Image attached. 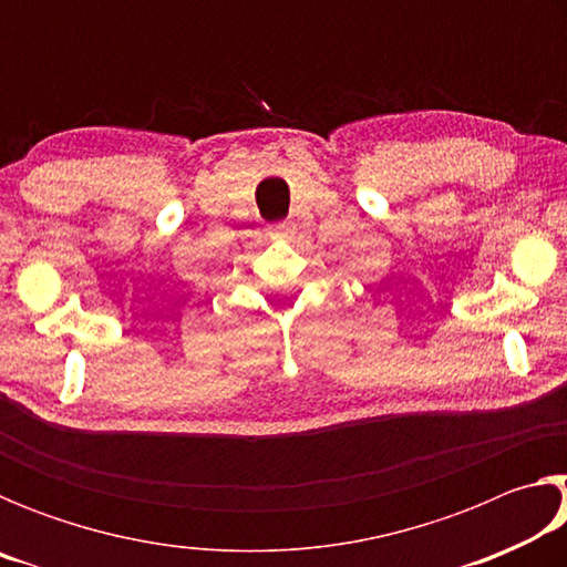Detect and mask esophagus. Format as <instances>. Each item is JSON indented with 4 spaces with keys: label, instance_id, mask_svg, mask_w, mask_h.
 I'll list each match as a JSON object with an SVG mask.
<instances>
[{
    "label": "esophagus",
    "instance_id": "esophagus-1",
    "mask_svg": "<svg viewBox=\"0 0 567 567\" xmlns=\"http://www.w3.org/2000/svg\"><path fill=\"white\" fill-rule=\"evenodd\" d=\"M295 233H297V227L292 219H282V223L267 227V235H270V239H280V243H290Z\"/></svg>",
    "mask_w": 567,
    "mask_h": 567
}]
</instances>
